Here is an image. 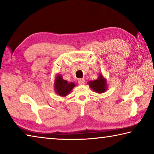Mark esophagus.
I'll use <instances>...</instances> for the list:
<instances>
[{
	"label": "esophagus",
	"mask_w": 154,
	"mask_h": 154,
	"mask_svg": "<svg viewBox=\"0 0 154 154\" xmlns=\"http://www.w3.org/2000/svg\"><path fill=\"white\" fill-rule=\"evenodd\" d=\"M78 83H79V85H83L85 83V80L83 79H79L78 80Z\"/></svg>",
	"instance_id": "34e87169"
}]
</instances>
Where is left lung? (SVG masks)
<instances>
[{"label": "left lung", "instance_id": "8db88e82", "mask_svg": "<svg viewBox=\"0 0 154 154\" xmlns=\"http://www.w3.org/2000/svg\"><path fill=\"white\" fill-rule=\"evenodd\" d=\"M91 89L98 94L105 92L107 90V82L106 79L103 77L102 74H99L97 79L90 81L88 83Z\"/></svg>", "mask_w": 154, "mask_h": 154}]
</instances>
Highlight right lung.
<instances>
[{
	"label": "right lung",
	"instance_id": "add662e5",
	"mask_svg": "<svg viewBox=\"0 0 154 154\" xmlns=\"http://www.w3.org/2000/svg\"><path fill=\"white\" fill-rule=\"evenodd\" d=\"M75 87V84L72 82H68L62 78V75L57 74L54 83V88L57 94L65 97L69 94L71 90Z\"/></svg>",
	"mask_w": 154,
	"mask_h": 154
}]
</instances>
